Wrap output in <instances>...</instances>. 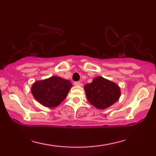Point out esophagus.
<instances>
[{"label": "esophagus", "instance_id": "esophagus-1", "mask_svg": "<svg viewBox=\"0 0 156 156\" xmlns=\"http://www.w3.org/2000/svg\"><path fill=\"white\" fill-rule=\"evenodd\" d=\"M74 84L75 85V86H79V87L82 86V84L80 82H75L74 83Z\"/></svg>", "mask_w": 156, "mask_h": 156}]
</instances>
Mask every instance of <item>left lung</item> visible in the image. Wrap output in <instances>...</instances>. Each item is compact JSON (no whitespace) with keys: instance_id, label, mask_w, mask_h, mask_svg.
<instances>
[{"instance_id":"obj_1","label":"left lung","mask_w":156,"mask_h":156,"mask_svg":"<svg viewBox=\"0 0 156 156\" xmlns=\"http://www.w3.org/2000/svg\"><path fill=\"white\" fill-rule=\"evenodd\" d=\"M88 101L99 109H105L118 101L121 90L116 83L101 76L94 78L84 86Z\"/></svg>"}]
</instances>
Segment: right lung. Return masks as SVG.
Masks as SVG:
<instances>
[{
    "label": "right lung",
    "instance_id": "obj_1",
    "mask_svg": "<svg viewBox=\"0 0 156 156\" xmlns=\"http://www.w3.org/2000/svg\"><path fill=\"white\" fill-rule=\"evenodd\" d=\"M72 87L70 81L53 76L35 82L31 87V91L35 99L40 104L53 108L65 99Z\"/></svg>",
    "mask_w": 156,
    "mask_h": 156
}]
</instances>
